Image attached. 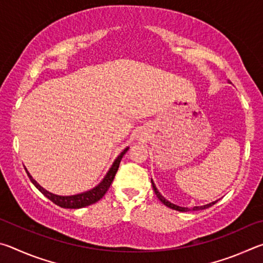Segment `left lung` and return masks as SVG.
<instances>
[{"label":"left lung","mask_w":263,"mask_h":263,"mask_svg":"<svg viewBox=\"0 0 263 263\" xmlns=\"http://www.w3.org/2000/svg\"><path fill=\"white\" fill-rule=\"evenodd\" d=\"M152 182V185H153V190H154V193H155V195H157V197L160 199V201H161L164 205L166 206H168V208H171V209H173V210H176V211H182V212H186V211H189V209L188 208H181V206H177V205H175V204H173V203H171V202H168L166 198L163 197V196L159 193L158 191V189H157V186H155V184H154V182L153 181H151ZM216 202H212V203H210V204H206V205H204V206H195L194 208V210H199V209H206V208H209V206H211V205H213V204H215Z\"/></svg>","instance_id":"1"}]
</instances>
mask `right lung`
<instances>
[{"label":"right lung","instance_id":"obj_1","mask_svg":"<svg viewBox=\"0 0 263 263\" xmlns=\"http://www.w3.org/2000/svg\"><path fill=\"white\" fill-rule=\"evenodd\" d=\"M127 149H128V147L124 149L123 152L118 155V158L115 160V162H114L112 166H111L110 171L108 172V174L105 175L103 181H102L99 185L95 186L94 189L87 191V193H82V194H79V195L58 196V195L48 193L47 190L44 189L43 186L39 185L37 182H35L32 179V176L29 174V172L26 171V168H25V172H26V174H28L30 181L34 184L35 188L41 191V193L44 196H46V197L50 199V201H52L53 203L57 204V205H59L61 208H65V209H80V208L91 205V204L99 202L100 199L103 197L106 191L109 190L111 183H112L116 173H117V171H118L119 163H121V160L124 157V154L127 152Z\"/></svg>","mask_w":263,"mask_h":263}]
</instances>
